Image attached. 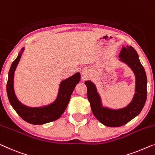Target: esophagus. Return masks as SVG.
I'll return each instance as SVG.
<instances>
[{
	"mask_svg": "<svg viewBox=\"0 0 155 155\" xmlns=\"http://www.w3.org/2000/svg\"><path fill=\"white\" fill-rule=\"evenodd\" d=\"M82 74H84V75H85V74H86V73H85V71H82Z\"/></svg>",
	"mask_w": 155,
	"mask_h": 155,
	"instance_id": "esophagus-1",
	"label": "esophagus"
}]
</instances>
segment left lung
I'll list each match as a JSON object with an SVG mask.
<instances>
[{"label": "left lung", "mask_w": 155, "mask_h": 155, "mask_svg": "<svg viewBox=\"0 0 155 155\" xmlns=\"http://www.w3.org/2000/svg\"><path fill=\"white\" fill-rule=\"evenodd\" d=\"M120 60L127 64L136 76V93L131 102L124 108L113 110L103 107L96 86L91 81H85L87 98L94 115L103 124L118 127L127 124L137 116L144 107L147 98V77L145 69L139 60L138 53L131 46L123 47Z\"/></svg>", "instance_id": "obj_1"}]
</instances>
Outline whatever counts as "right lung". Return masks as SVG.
I'll list each match as a JSON object with an SVG mask.
<instances>
[{"mask_svg": "<svg viewBox=\"0 0 155 155\" xmlns=\"http://www.w3.org/2000/svg\"><path fill=\"white\" fill-rule=\"evenodd\" d=\"M24 48L18 54L17 59L12 62L8 73L7 83V94L11 105L17 113L24 121L35 125L43 124L57 120L64 113L67 107L71 96L76 84L80 80V74L77 73L71 77L63 80L59 86V90L57 99L54 102L44 107H31L26 106L17 99L14 91V73Z\"/></svg>", "mask_w": 155, "mask_h": 155, "instance_id": "right-lung-1", "label": "right lung"}]
</instances>
